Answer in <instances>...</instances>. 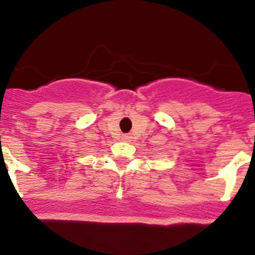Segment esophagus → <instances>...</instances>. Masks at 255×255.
I'll return each mask as SVG.
<instances>
[{
  "mask_svg": "<svg viewBox=\"0 0 255 255\" xmlns=\"http://www.w3.org/2000/svg\"><path fill=\"white\" fill-rule=\"evenodd\" d=\"M123 139H125V141H128V139H129V135H123Z\"/></svg>",
  "mask_w": 255,
  "mask_h": 255,
  "instance_id": "34e87169",
  "label": "esophagus"
}]
</instances>
